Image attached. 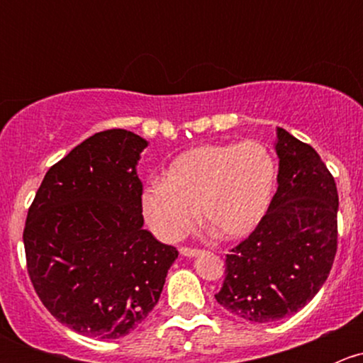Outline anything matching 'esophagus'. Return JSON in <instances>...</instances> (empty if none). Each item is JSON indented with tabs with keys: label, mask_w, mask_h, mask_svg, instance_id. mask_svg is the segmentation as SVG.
Masks as SVG:
<instances>
[{
	"label": "esophagus",
	"mask_w": 363,
	"mask_h": 363,
	"mask_svg": "<svg viewBox=\"0 0 363 363\" xmlns=\"http://www.w3.org/2000/svg\"><path fill=\"white\" fill-rule=\"evenodd\" d=\"M179 251H181V255L186 256V258H195V256H199L200 252H202L200 250H193V247H181Z\"/></svg>",
	"instance_id": "obj_1"
}]
</instances>
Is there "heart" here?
Instances as JSON below:
<instances>
[{"label":"heart","mask_w":363,"mask_h":363,"mask_svg":"<svg viewBox=\"0 0 363 363\" xmlns=\"http://www.w3.org/2000/svg\"><path fill=\"white\" fill-rule=\"evenodd\" d=\"M276 161L256 140L205 144L170 161L163 181L142 193V214L160 239L186 235L200 211L216 239L239 240L256 230L276 188Z\"/></svg>","instance_id":"1"}]
</instances>
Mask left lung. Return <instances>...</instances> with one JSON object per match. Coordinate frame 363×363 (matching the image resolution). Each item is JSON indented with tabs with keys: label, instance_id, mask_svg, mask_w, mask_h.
<instances>
[{
	"label": "left lung",
	"instance_id": "1",
	"mask_svg": "<svg viewBox=\"0 0 363 363\" xmlns=\"http://www.w3.org/2000/svg\"><path fill=\"white\" fill-rule=\"evenodd\" d=\"M277 191L265 218L226 255L216 300L233 316L269 323L291 316L320 291L337 251L335 181L309 144L276 130Z\"/></svg>",
	"mask_w": 363,
	"mask_h": 363
}]
</instances>
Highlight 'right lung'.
Here are the masks:
<instances>
[{
    "label": "right lung",
    "instance_id": "add662e5",
    "mask_svg": "<svg viewBox=\"0 0 363 363\" xmlns=\"http://www.w3.org/2000/svg\"><path fill=\"white\" fill-rule=\"evenodd\" d=\"M149 145L128 130L94 133L43 177L28 211V272L73 332L119 339L149 316L179 256L144 230L137 164Z\"/></svg>",
    "mask_w": 363,
    "mask_h": 363
}]
</instances>
